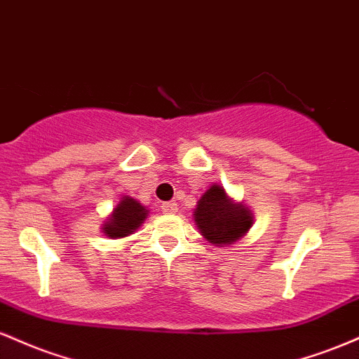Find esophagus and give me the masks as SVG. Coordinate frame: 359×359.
<instances>
[{"label": "esophagus", "instance_id": "1", "mask_svg": "<svg viewBox=\"0 0 359 359\" xmlns=\"http://www.w3.org/2000/svg\"><path fill=\"white\" fill-rule=\"evenodd\" d=\"M160 208H162V211L165 212V214H174V212H177V204L174 203V201H170V203H162V205H160Z\"/></svg>", "mask_w": 359, "mask_h": 359}]
</instances>
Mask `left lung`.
Returning <instances> with one entry per match:
<instances>
[{
    "label": "left lung",
    "instance_id": "obj_1",
    "mask_svg": "<svg viewBox=\"0 0 359 359\" xmlns=\"http://www.w3.org/2000/svg\"><path fill=\"white\" fill-rule=\"evenodd\" d=\"M194 221L203 236L214 246L233 245L253 226V212L241 203H233L221 185L203 194L194 209Z\"/></svg>",
    "mask_w": 359,
    "mask_h": 359
}]
</instances>
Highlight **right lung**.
Here are the masks:
<instances>
[{
	"label": "right lung",
	"mask_w": 359,
	"mask_h": 359,
	"mask_svg": "<svg viewBox=\"0 0 359 359\" xmlns=\"http://www.w3.org/2000/svg\"><path fill=\"white\" fill-rule=\"evenodd\" d=\"M148 211L145 205L131 197H123L113 209V214L102 224V233L109 238H125L133 234L147 219Z\"/></svg>",
	"instance_id": "right-lung-1"
}]
</instances>
